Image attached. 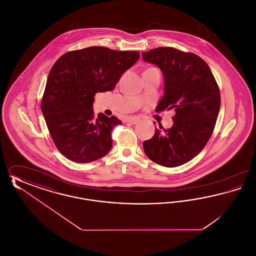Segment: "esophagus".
Wrapping results in <instances>:
<instances>
[{"label": "esophagus", "mask_w": 256, "mask_h": 256, "mask_svg": "<svg viewBox=\"0 0 256 256\" xmlns=\"http://www.w3.org/2000/svg\"><path fill=\"white\" fill-rule=\"evenodd\" d=\"M126 121L132 124H136L137 122H140V118L139 117H130V118H128Z\"/></svg>", "instance_id": "esophagus-1"}]
</instances>
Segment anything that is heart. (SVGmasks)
<instances>
[{
	"mask_svg": "<svg viewBox=\"0 0 256 256\" xmlns=\"http://www.w3.org/2000/svg\"><path fill=\"white\" fill-rule=\"evenodd\" d=\"M150 69H154V68H150Z\"/></svg>",
	"mask_w": 256,
	"mask_h": 256,
	"instance_id": "b5f03b06",
	"label": "heart"
}]
</instances>
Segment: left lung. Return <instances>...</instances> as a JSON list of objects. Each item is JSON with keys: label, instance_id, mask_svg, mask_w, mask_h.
Returning a JSON list of instances; mask_svg holds the SVG:
<instances>
[{"label": "left lung", "instance_id": "obj_1", "mask_svg": "<svg viewBox=\"0 0 256 256\" xmlns=\"http://www.w3.org/2000/svg\"><path fill=\"white\" fill-rule=\"evenodd\" d=\"M143 60L163 74L164 96L156 110H174L170 128H156L144 141L146 156L165 167H176L194 158L213 132L220 106L218 84L206 62L192 52L156 48L142 52Z\"/></svg>", "mask_w": 256, "mask_h": 256}]
</instances>
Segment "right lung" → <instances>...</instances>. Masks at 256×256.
<instances>
[{
  "label": "right lung",
  "instance_id": "add662e5",
  "mask_svg": "<svg viewBox=\"0 0 256 256\" xmlns=\"http://www.w3.org/2000/svg\"><path fill=\"white\" fill-rule=\"evenodd\" d=\"M139 58V52L96 46L68 52L54 64L41 110L54 145L65 158L88 163L111 150V132L122 122L102 113L96 117L94 97L111 91Z\"/></svg>",
  "mask_w": 256,
  "mask_h": 256
}]
</instances>
